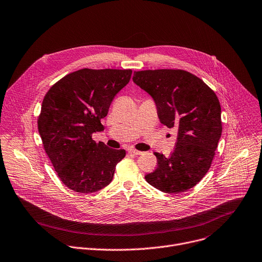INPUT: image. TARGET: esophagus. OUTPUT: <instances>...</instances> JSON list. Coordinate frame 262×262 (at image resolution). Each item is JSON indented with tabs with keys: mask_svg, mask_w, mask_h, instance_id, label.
Masks as SVG:
<instances>
[{
	"mask_svg": "<svg viewBox=\"0 0 262 262\" xmlns=\"http://www.w3.org/2000/svg\"><path fill=\"white\" fill-rule=\"evenodd\" d=\"M128 152H130V154H133V155H135V156H140V155L143 154V152H142V151H140V150H137V149H134V148H130V149H128Z\"/></svg>",
	"mask_w": 262,
	"mask_h": 262,
	"instance_id": "esophagus-1",
	"label": "esophagus"
}]
</instances>
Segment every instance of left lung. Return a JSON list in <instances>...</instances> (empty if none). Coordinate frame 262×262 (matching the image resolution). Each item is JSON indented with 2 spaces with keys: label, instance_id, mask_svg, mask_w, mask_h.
<instances>
[{
  "label": "left lung",
  "instance_id": "8db88e82",
  "mask_svg": "<svg viewBox=\"0 0 262 262\" xmlns=\"http://www.w3.org/2000/svg\"><path fill=\"white\" fill-rule=\"evenodd\" d=\"M133 81L152 97L162 124L178 130L173 152H155L158 167L145 176L165 193L193 188L209 170L222 136L219 98L202 79L184 70H145Z\"/></svg>",
  "mask_w": 262,
  "mask_h": 262
}]
</instances>
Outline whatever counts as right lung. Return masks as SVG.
Instances as JSON below:
<instances>
[{"mask_svg": "<svg viewBox=\"0 0 262 262\" xmlns=\"http://www.w3.org/2000/svg\"><path fill=\"white\" fill-rule=\"evenodd\" d=\"M132 70L81 69L57 81L46 94L38 117L43 148L60 181L73 191L93 193L113 180L124 149L96 143L101 119L130 80Z\"/></svg>", "mask_w": 262, "mask_h": 262, "instance_id": "right-lung-1", "label": "right lung"}]
</instances>
